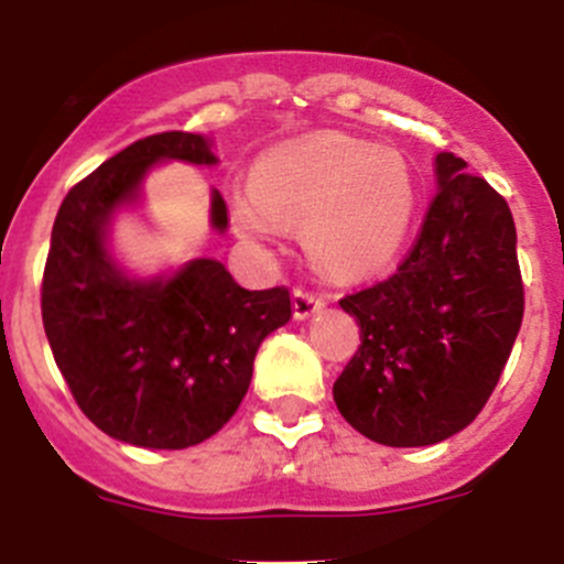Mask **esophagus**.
<instances>
[{
	"mask_svg": "<svg viewBox=\"0 0 564 564\" xmlns=\"http://www.w3.org/2000/svg\"><path fill=\"white\" fill-rule=\"evenodd\" d=\"M322 305H324V297L318 292H311V289H303V286H297L292 292V308L297 318L314 316Z\"/></svg>",
	"mask_w": 564,
	"mask_h": 564,
	"instance_id": "obj_1",
	"label": "esophagus"
}]
</instances>
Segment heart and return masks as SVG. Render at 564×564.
Returning a JSON list of instances; mask_svg holds the SVG:
<instances>
[{
	"instance_id": "obj_1",
	"label": "heart",
	"mask_w": 564,
	"mask_h": 564,
	"mask_svg": "<svg viewBox=\"0 0 564 564\" xmlns=\"http://www.w3.org/2000/svg\"><path fill=\"white\" fill-rule=\"evenodd\" d=\"M417 207V182L398 152L346 135H316L259 163L253 187L237 193V226L275 240L305 224V246L338 275L388 264Z\"/></svg>"
}]
</instances>
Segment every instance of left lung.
<instances>
[{
	"label": "left lung",
	"instance_id": "obj_1",
	"mask_svg": "<svg viewBox=\"0 0 564 564\" xmlns=\"http://www.w3.org/2000/svg\"><path fill=\"white\" fill-rule=\"evenodd\" d=\"M453 152L398 270L346 294L360 346L333 398L351 429L390 447L436 445L486 406L524 318L508 202Z\"/></svg>",
	"mask_w": 564,
	"mask_h": 564
}]
</instances>
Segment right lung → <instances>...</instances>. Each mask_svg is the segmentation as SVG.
Here are the masks:
<instances>
[{
    "label": "right lung",
    "mask_w": 564,
    "mask_h": 564,
    "mask_svg": "<svg viewBox=\"0 0 564 564\" xmlns=\"http://www.w3.org/2000/svg\"><path fill=\"white\" fill-rule=\"evenodd\" d=\"M209 166L198 133L147 135L67 191L40 289L51 351L78 409L119 442L182 451L218 434L246 398L261 340L292 318L286 286L250 292L220 261L196 259L172 278L130 281L106 250V224L152 163ZM213 196V226L226 229Z\"/></svg>",
    "instance_id": "right-lung-1"
}]
</instances>
